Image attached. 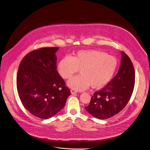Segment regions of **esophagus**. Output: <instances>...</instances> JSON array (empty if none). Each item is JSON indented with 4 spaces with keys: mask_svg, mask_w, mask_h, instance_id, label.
<instances>
[{
    "mask_svg": "<svg viewBox=\"0 0 150 150\" xmlns=\"http://www.w3.org/2000/svg\"><path fill=\"white\" fill-rule=\"evenodd\" d=\"M71 93L72 94H75L76 93H77V91L75 90V89H71Z\"/></svg>",
    "mask_w": 150,
    "mask_h": 150,
    "instance_id": "esophagus-1",
    "label": "esophagus"
}]
</instances>
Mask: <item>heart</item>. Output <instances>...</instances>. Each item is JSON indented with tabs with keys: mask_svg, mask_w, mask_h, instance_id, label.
<instances>
[{
	"mask_svg": "<svg viewBox=\"0 0 150 150\" xmlns=\"http://www.w3.org/2000/svg\"><path fill=\"white\" fill-rule=\"evenodd\" d=\"M117 65V60L113 56L98 50H82L74 56L62 58L57 70L63 78L69 79L79 69L81 74L72 77L68 84L71 88L82 91L90 85L93 88L104 86L112 78Z\"/></svg>",
	"mask_w": 150,
	"mask_h": 150,
	"instance_id": "b5f03b06",
	"label": "heart"
}]
</instances>
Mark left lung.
<instances>
[{
    "label": "left lung",
    "instance_id": "8db88e82",
    "mask_svg": "<svg viewBox=\"0 0 150 150\" xmlns=\"http://www.w3.org/2000/svg\"><path fill=\"white\" fill-rule=\"evenodd\" d=\"M132 62L122 52L121 64L117 75L101 90L94 92L85 109L100 119L110 118L122 111L129 102L135 86Z\"/></svg>",
    "mask_w": 150,
    "mask_h": 150
}]
</instances>
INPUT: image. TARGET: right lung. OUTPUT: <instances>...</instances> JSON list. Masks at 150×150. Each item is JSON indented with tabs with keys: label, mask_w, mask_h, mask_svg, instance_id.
Wrapping results in <instances>:
<instances>
[{
	"label": "right lung",
	"mask_w": 150,
	"mask_h": 150,
	"mask_svg": "<svg viewBox=\"0 0 150 150\" xmlns=\"http://www.w3.org/2000/svg\"><path fill=\"white\" fill-rule=\"evenodd\" d=\"M59 47L34 50L21 61L16 76L19 97L34 116L47 119L65 105L70 90L56 70V52Z\"/></svg>",
	"instance_id": "add662e5"
}]
</instances>
